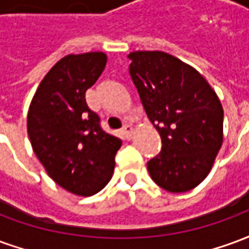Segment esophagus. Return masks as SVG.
<instances>
[{
  "mask_svg": "<svg viewBox=\"0 0 249 249\" xmlns=\"http://www.w3.org/2000/svg\"><path fill=\"white\" fill-rule=\"evenodd\" d=\"M123 133H124L125 139H128V140H132V139H133V136H135L133 128H132L130 125H124V128H123Z\"/></svg>",
  "mask_w": 249,
  "mask_h": 249,
  "instance_id": "obj_1",
  "label": "esophagus"
}]
</instances>
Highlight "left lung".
I'll list each match as a JSON object with an SVG mask.
<instances>
[{"mask_svg": "<svg viewBox=\"0 0 249 249\" xmlns=\"http://www.w3.org/2000/svg\"><path fill=\"white\" fill-rule=\"evenodd\" d=\"M128 58L141 103L162 141L148 172L168 192L191 191L208 176L223 144L219 97L201 73L165 52L136 51Z\"/></svg>", "mask_w": 249, "mask_h": 249, "instance_id": "obj_1", "label": "left lung"}]
</instances>
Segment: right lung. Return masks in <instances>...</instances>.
Returning <instances> with one entry per match:
<instances>
[{
  "label": "right lung",
  "instance_id": "1",
  "mask_svg": "<svg viewBox=\"0 0 249 249\" xmlns=\"http://www.w3.org/2000/svg\"><path fill=\"white\" fill-rule=\"evenodd\" d=\"M108 57L104 52L68 54L52 66L32 98L28 136L46 173L77 196L100 192L114 171L119 137L104 132L88 108L85 92L97 81Z\"/></svg>",
  "mask_w": 249,
  "mask_h": 249
}]
</instances>
